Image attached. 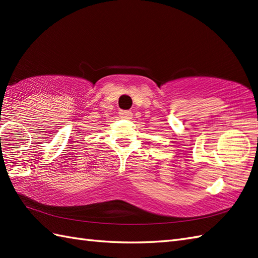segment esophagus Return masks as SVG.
<instances>
[{"mask_svg":"<svg viewBox=\"0 0 258 258\" xmlns=\"http://www.w3.org/2000/svg\"><path fill=\"white\" fill-rule=\"evenodd\" d=\"M119 116L122 118H125V119H130V118H132L133 113L131 111H119Z\"/></svg>","mask_w":258,"mask_h":258,"instance_id":"34e87169","label":"esophagus"}]
</instances>
